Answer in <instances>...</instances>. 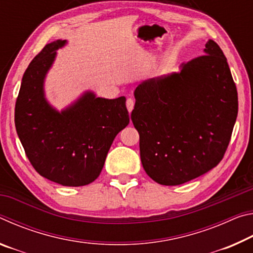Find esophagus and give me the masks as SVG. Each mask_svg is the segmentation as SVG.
Returning <instances> with one entry per match:
<instances>
[{
    "mask_svg": "<svg viewBox=\"0 0 253 253\" xmlns=\"http://www.w3.org/2000/svg\"><path fill=\"white\" fill-rule=\"evenodd\" d=\"M134 106H135L134 100H132L131 98H128L127 101H126V107H127V110L129 111V113H131L132 109H134Z\"/></svg>",
    "mask_w": 253,
    "mask_h": 253,
    "instance_id": "1",
    "label": "esophagus"
}]
</instances>
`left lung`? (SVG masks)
<instances>
[{
    "mask_svg": "<svg viewBox=\"0 0 253 253\" xmlns=\"http://www.w3.org/2000/svg\"><path fill=\"white\" fill-rule=\"evenodd\" d=\"M179 72L144 81L131 121L139 132L145 172L162 185H179L219 164L238 116V92L226 58L213 40Z\"/></svg>",
    "mask_w": 253,
    "mask_h": 253,
    "instance_id": "left-lung-1",
    "label": "left lung"
}]
</instances>
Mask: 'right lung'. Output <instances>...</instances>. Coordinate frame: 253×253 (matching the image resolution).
<instances>
[{"label": "right lung", "mask_w": 253, "mask_h": 253, "mask_svg": "<svg viewBox=\"0 0 253 253\" xmlns=\"http://www.w3.org/2000/svg\"><path fill=\"white\" fill-rule=\"evenodd\" d=\"M67 40L45 44L25 70L15 104L18 136L34 169L63 186H84L99 176L115 137L129 124L126 98L85 91L59 111L44 93V80Z\"/></svg>", "instance_id": "right-lung-1"}]
</instances>
